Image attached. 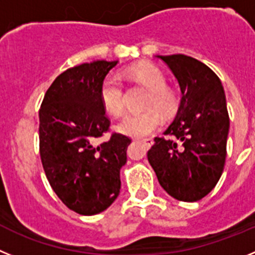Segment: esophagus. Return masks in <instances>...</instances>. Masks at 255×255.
<instances>
[{
    "instance_id": "esophagus-1",
    "label": "esophagus",
    "mask_w": 255,
    "mask_h": 255,
    "mask_svg": "<svg viewBox=\"0 0 255 255\" xmlns=\"http://www.w3.org/2000/svg\"><path fill=\"white\" fill-rule=\"evenodd\" d=\"M139 142H142V143L146 146L147 148H150L151 146L153 144V139L152 138H143V139H139Z\"/></svg>"
}]
</instances>
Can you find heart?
<instances>
[{
  "label": "heart",
  "mask_w": 255,
  "mask_h": 255,
  "mask_svg": "<svg viewBox=\"0 0 255 255\" xmlns=\"http://www.w3.org/2000/svg\"><path fill=\"white\" fill-rule=\"evenodd\" d=\"M127 75L142 82L151 90L147 105L143 112L129 113L117 125L119 132L132 137L150 136L164 125V116L160 112L171 114L178 109L179 96L173 89L166 86V77L160 68L152 65H137L127 71ZM100 100L108 112L113 116H121L126 109V98L123 84L117 73H109L100 86Z\"/></svg>",
  "instance_id": "heart-1"
}]
</instances>
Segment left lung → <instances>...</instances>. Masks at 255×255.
<instances>
[{"label": "left lung", "mask_w": 255, "mask_h": 255, "mask_svg": "<svg viewBox=\"0 0 255 255\" xmlns=\"http://www.w3.org/2000/svg\"><path fill=\"white\" fill-rule=\"evenodd\" d=\"M176 77L182 100L165 137L147 159L159 183L178 201L196 202L217 184L226 159L229 119L222 84L210 67L184 54L157 56Z\"/></svg>", "instance_id": "8db88e82"}]
</instances>
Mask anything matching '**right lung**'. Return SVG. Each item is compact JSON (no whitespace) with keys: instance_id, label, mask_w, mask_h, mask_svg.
Wrapping results in <instances>:
<instances>
[{"instance_id":"1","label":"right lung","mask_w":255,"mask_h":255,"mask_svg":"<svg viewBox=\"0 0 255 255\" xmlns=\"http://www.w3.org/2000/svg\"><path fill=\"white\" fill-rule=\"evenodd\" d=\"M118 61H94L62 72L39 109V152L50 187L70 210L91 216L116 201L129 137L109 132L100 86Z\"/></svg>"}]
</instances>
